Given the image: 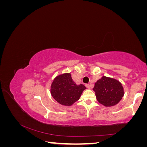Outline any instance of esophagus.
<instances>
[{
	"instance_id": "obj_1",
	"label": "esophagus",
	"mask_w": 147,
	"mask_h": 147,
	"mask_svg": "<svg viewBox=\"0 0 147 147\" xmlns=\"http://www.w3.org/2000/svg\"><path fill=\"white\" fill-rule=\"evenodd\" d=\"M85 86H86V87L87 88H88V89H90V88H91V86L90 85V84H85Z\"/></svg>"
}]
</instances>
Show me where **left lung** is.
<instances>
[{
	"mask_svg": "<svg viewBox=\"0 0 147 147\" xmlns=\"http://www.w3.org/2000/svg\"><path fill=\"white\" fill-rule=\"evenodd\" d=\"M92 90L95 92L97 101L106 107L117 104L124 95L121 83L117 80L105 76L95 83Z\"/></svg>",
	"mask_w": 147,
	"mask_h": 147,
	"instance_id": "1",
	"label": "left lung"
}]
</instances>
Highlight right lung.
<instances>
[{
	"mask_svg": "<svg viewBox=\"0 0 147 147\" xmlns=\"http://www.w3.org/2000/svg\"><path fill=\"white\" fill-rule=\"evenodd\" d=\"M86 87L83 84H76L70 74L59 75L53 80L51 86V94L58 103L70 106L77 101Z\"/></svg>",
	"mask_w": 147,
	"mask_h": 147,
	"instance_id": "1",
	"label": "right lung"
}]
</instances>
